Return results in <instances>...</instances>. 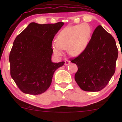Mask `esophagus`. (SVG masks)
I'll return each mask as SVG.
<instances>
[{"instance_id":"obj_1","label":"esophagus","mask_w":122,"mask_h":122,"mask_svg":"<svg viewBox=\"0 0 122 122\" xmlns=\"http://www.w3.org/2000/svg\"><path fill=\"white\" fill-rule=\"evenodd\" d=\"M70 63H71V61H65V65H66V66H68V64H70Z\"/></svg>"}]
</instances>
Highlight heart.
Wrapping results in <instances>:
<instances>
[{
    "label": "heart",
    "instance_id": "heart-1",
    "mask_svg": "<svg viewBox=\"0 0 122 122\" xmlns=\"http://www.w3.org/2000/svg\"><path fill=\"white\" fill-rule=\"evenodd\" d=\"M91 35V27L86 23L67 26L58 35L57 41H53V51L56 56H61L64 54V49H67L71 56H78L86 48Z\"/></svg>",
    "mask_w": 122,
    "mask_h": 122
}]
</instances>
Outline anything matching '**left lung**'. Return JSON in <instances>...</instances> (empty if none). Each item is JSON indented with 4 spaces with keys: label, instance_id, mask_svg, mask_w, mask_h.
<instances>
[{
    "label": "left lung",
    "instance_id": "left-lung-1",
    "mask_svg": "<svg viewBox=\"0 0 122 122\" xmlns=\"http://www.w3.org/2000/svg\"><path fill=\"white\" fill-rule=\"evenodd\" d=\"M118 54L114 38L98 26L84 51L71 59L78 66L74 78L79 87L86 92H98L106 87L115 73Z\"/></svg>",
    "mask_w": 122,
    "mask_h": 122
}]
</instances>
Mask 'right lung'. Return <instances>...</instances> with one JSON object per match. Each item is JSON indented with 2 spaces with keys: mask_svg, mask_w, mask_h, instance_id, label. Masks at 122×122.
Segmentation results:
<instances>
[{
  "mask_svg": "<svg viewBox=\"0 0 122 122\" xmlns=\"http://www.w3.org/2000/svg\"><path fill=\"white\" fill-rule=\"evenodd\" d=\"M63 22L31 23L16 36L9 54L10 76L20 91L38 95L51 86L53 74L64 61L53 63L52 41Z\"/></svg>",
  "mask_w": 122,
  "mask_h": 122,
  "instance_id": "obj_1",
  "label": "right lung"
}]
</instances>
